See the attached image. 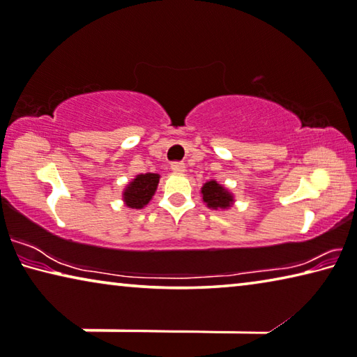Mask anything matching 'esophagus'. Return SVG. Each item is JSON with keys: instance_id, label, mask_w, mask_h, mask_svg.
<instances>
[{"instance_id": "obj_1", "label": "esophagus", "mask_w": 357, "mask_h": 357, "mask_svg": "<svg viewBox=\"0 0 357 357\" xmlns=\"http://www.w3.org/2000/svg\"><path fill=\"white\" fill-rule=\"evenodd\" d=\"M171 167H172V171H174L175 174H185V172H186L185 162H174Z\"/></svg>"}]
</instances>
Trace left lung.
<instances>
[{
    "label": "left lung",
    "mask_w": 357,
    "mask_h": 357,
    "mask_svg": "<svg viewBox=\"0 0 357 357\" xmlns=\"http://www.w3.org/2000/svg\"><path fill=\"white\" fill-rule=\"evenodd\" d=\"M202 201L212 211H227L234 204V196L228 188H225L215 180H209L201 186Z\"/></svg>",
    "instance_id": "8db88e82"
}]
</instances>
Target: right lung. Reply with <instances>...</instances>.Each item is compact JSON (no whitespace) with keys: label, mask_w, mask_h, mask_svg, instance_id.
I'll return each mask as SVG.
<instances>
[{"label":"right lung","mask_w":357,"mask_h":357,"mask_svg":"<svg viewBox=\"0 0 357 357\" xmlns=\"http://www.w3.org/2000/svg\"><path fill=\"white\" fill-rule=\"evenodd\" d=\"M160 174H139L130 180L123 191V201L129 209H144L151 201L153 195L156 193L158 183H160Z\"/></svg>","instance_id":"1"}]
</instances>
